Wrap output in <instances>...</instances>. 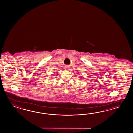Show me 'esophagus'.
Returning <instances> with one entry per match:
<instances>
[{
    "instance_id": "esophagus-1",
    "label": "esophagus",
    "mask_w": 133,
    "mask_h": 133,
    "mask_svg": "<svg viewBox=\"0 0 133 133\" xmlns=\"http://www.w3.org/2000/svg\"><path fill=\"white\" fill-rule=\"evenodd\" d=\"M65 68V70H70V68L68 66H66Z\"/></svg>"
}]
</instances>
